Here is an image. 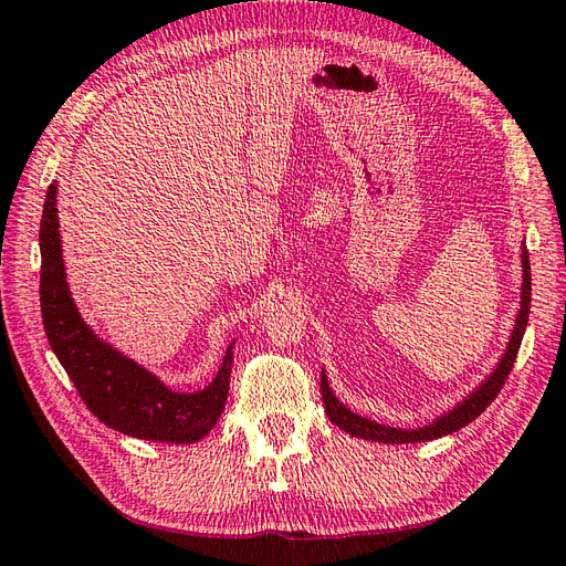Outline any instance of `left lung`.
I'll return each mask as SVG.
<instances>
[{
  "instance_id": "8db88e82",
  "label": "left lung",
  "mask_w": 566,
  "mask_h": 566,
  "mask_svg": "<svg viewBox=\"0 0 566 566\" xmlns=\"http://www.w3.org/2000/svg\"><path fill=\"white\" fill-rule=\"evenodd\" d=\"M528 313H531V260H528V251H525V241H523L521 243V301H518L514 327H511V333H509L506 349L502 354V359L496 361L494 369L484 376L463 400H458L451 410L441 412L437 419H433V422H429L424 427L400 429V427L374 422V419H369V417L352 412L349 407L335 396V390L331 388V380H327L325 369H323L321 371V392H323L327 417H331V422L335 427L347 431L349 437L376 441V443L396 446V443H417V441H433V439L449 437V433L463 429L465 424L472 422V419L488 410V405L496 398V392L502 390L504 380L509 378L511 366H514V361H516L525 325H528Z\"/></svg>"
}]
</instances>
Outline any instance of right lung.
Listing matches in <instances>:
<instances>
[{"mask_svg": "<svg viewBox=\"0 0 566 566\" xmlns=\"http://www.w3.org/2000/svg\"><path fill=\"white\" fill-rule=\"evenodd\" d=\"M41 260V311L48 343L88 410L105 427L144 441L195 443L205 439L227 405L235 339L223 352L212 384L180 392L98 337L70 292L62 260L57 182H50L43 205Z\"/></svg>", "mask_w": 566, "mask_h": 566, "instance_id": "right-lung-1", "label": "right lung"}]
</instances>
